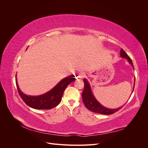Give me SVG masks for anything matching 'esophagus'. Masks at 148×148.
<instances>
[{
  "label": "esophagus",
  "instance_id": "obj_1",
  "mask_svg": "<svg viewBox=\"0 0 148 148\" xmlns=\"http://www.w3.org/2000/svg\"><path fill=\"white\" fill-rule=\"evenodd\" d=\"M84 75H85L84 72H81V73H79L77 75V77H78V78H82L84 77Z\"/></svg>",
  "mask_w": 148,
  "mask_h": 148
}]
</instances>
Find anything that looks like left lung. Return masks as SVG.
Returning a JSON list of instances; mask_svg holds the SVG:
<instances>
[{
	"mask_svg": "<svg viewBox=\"0 0 148 148\" xmlns=\"http://www.w3.org/2000/svg\"><path fill=\"white\" fill-rule=\"evenodd\" d=\"M120 56L122 58L126 59L130 63V64L133 67L132 59L127 54L126 52L123 51V49H121V50H120ZM133 69H134V67H133ZM83 82L84 83V90L82 93L83 101L84 104V106H86V107L89 110L93 112L98 113L100 114L110 115V114H114L115 112H116L119 110L125 105L124 104L122 107H118L117 109H108V108H107V107L102 106L100 103L97 101L95 96L93 95L92 92L91 91V86H90V84H89V82H88V80L86 78H84ZM134 87H135V85H134ZM134 87H133V89H134ZM133 89L132 91V92L133 91Z\"/></svg>",
	"mask_w": 148,
	"mask_h": 148,
	"instance_id": "obj_1",
	"label": "left lung"
}]
</instances>
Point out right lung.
<instances>
[{"mask_svg": "<svg viewBox=\"0 0 148 148\" xmlns=\"http://www.w3.org/2000/svg\"><path fill=\"white\" fill-rule=\"evenodd\" d=\"M75 75H70L62 79L50 91L40 96H28L22 92L17 83L16 75V84L20 97L26 105L35 109H51L59 104L65 88L75 81Z\"/></svg>", "mask_w": 148, "mask_h": 148, "instance_id": "right-lung-1", "label": "right lung"}]
</instances>
